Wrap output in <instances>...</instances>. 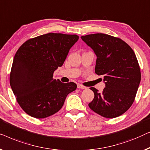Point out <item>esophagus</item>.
Instances as JSON below:
<instances>
[{"label": "esophagus", "instance_id": "34e87169", "mask_svg": "<svg viewBox=\"0 0 150 150\" xmlns=\"http://www.w3.org/2000/svg\"><path fill=\"white\" fill-rule=\"evenodd\" d=\"M77 88H79V89H86L87 88L86 86L81 85V84H77Z\"/></svg>", "mask_w": 150, "mask_h": 150}]
</instances>
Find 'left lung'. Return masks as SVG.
I'll return each instance as SVG.
<instances>
[{"label": "left lung", "instance_id": "8db88e82", "mask_svg": "<svg viewBox=\"0 0 150 150\" xmlns=\"http://www.w3.org/2000/svg\"><path fill=\"white\" fill-rule=\"evenodd\" d=\"M96 55L95 73L103 75L105 88H90L94 98L88 106L101 116L114 118L126 112L135 98L141 81L135 54L123 40L103 33L81 37Z\"/></svg>", "mask_w": 150, "mask_h": 150}]
</instances>
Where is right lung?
<instances>
[{"label": "right lung", "mask_w": 150, "mask_h": 150, "mask_svg": "<svg viewBox=\"0 0 150 150\" xmlns=\"http://www.w3.org/2000/svg\"><path fill=\"white\" fill-rule=\"evenodd\" d=\"M78 39L77 35L47 33L28 39L17 51L10 85L27 114L39 119L54 115L62 108L67 96L76 90V83H62L53 74Z\"/></svg>", "instance_id": "right-lung-1"}]
</instances>
